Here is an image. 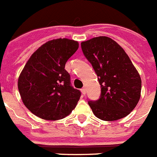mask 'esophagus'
I'll return each mask as SVG.
<instances>
[{"label": "esophagus", "mask_w": 157, "mask_h": 157, "mask_svg": "<svg viewBox=\"0 0 157 157\" xmlns=\"http://www.w3.org/2000/svg\"><path fill=\"white\" fill-rule=\"evenodd\" d=\"M81 92H82L83 95H85V94H86V88H81Z\"/></svg>", "instance_id": "obj_1"}]
</instances>
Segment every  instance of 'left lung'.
<instances>
[{
    "label": "left lung",
    "instance_id": "obj_1",
    "mask_svg": "<svg viewBox=\"0 0 157 157\" xmlns=\"http://www.w3.org/2000/svg\"><path fill=\"white\" fill-rule=\"evenodd\" d=\"M101 87L97 101H89L99 119L114 121L127 116L141 97V79L125 50L114 40L99 36L81 43Z\"/></svg>",
    "mask_w": 157,
    "mask_h": 157
}]
</instances>
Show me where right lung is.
Returning <instances> with one entry per match:
<instances>
[{
  "label": "right lung",
  "mask_w": 157,
  "mask_h": 157,
  "mask_svg": "<svg viewBox=\"0 0 157 157\" xmlns=\"http://www.w3.org/2000/svg\"><path fill=\"white\" fill-rule=\"evenodd\" d=\"M78 42L69 39L48 41L31 54L18 79L25 107L45 120L68 116L76 107L80 92L70 85L65 63L77 50Z\"/></svg>",
  "instance_id": "1"
}]
</instances>
